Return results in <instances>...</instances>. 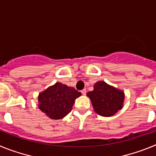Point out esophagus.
<instances>
[{
    "label": "esophagus",
    "instance_id": "esophagus-1",
    "mask_svg": "<svg viewBox=\"0 0 156 156\" xmlns=\"http://www.w3.org/2000/svg\"><path fill=\"white\" fill-rule=\"evenodd\" d=\"M86 92H87L86 89H83V90H81V93H82L83 95H85V94H86Z\"/></svg>",
    "mask_w": 156,
    "mask_h": 156
}]
</instances>
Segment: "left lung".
Segmentation results:
<instances>
[{
  "label": "left lung",
  "mask_w": 156,
  "mask_h": 156,
  "mask_svg": "<svg viewBox=\"0 0 156 156\" xmlns=\"http://www.w3.org/2000/svg\"><path fill=\"white\" fill-rule=\"evenodd\" d=\"M90 98L95 112L101 116L115 115L120 110L124 101V92L106 83L98 81L94 85V90L87 94Z\"/></svg>",
  "instance_id": "8db88e82"
}]
</instances>
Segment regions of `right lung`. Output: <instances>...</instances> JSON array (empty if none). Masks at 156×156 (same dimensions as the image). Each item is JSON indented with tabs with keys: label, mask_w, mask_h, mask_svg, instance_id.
I'll return each mask as SVG.
<instances>
[{
	"label": "right lung",
	"mask_w": 156,
	"mask_h": 156,
	"mask_svg": "<svg viewBox=\"0 0 156 156\" xmlns=\"http://www.w3.org/2000/svg\"><path fill=\"white\" fill-rule=\"evenodd\" d=\"M81 95L73 87L56 83L39 94V108L52 119H61L73 108L76 98Z\"/></svg>",
	"instance_id": "add662e5"
}]
</instances>
